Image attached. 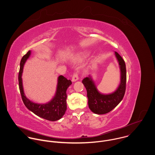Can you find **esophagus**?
<instances>
[{"label": "esophagus", "instance_id": "obj_1", "mask_svg": "<svg viewBox=\"0 0 155 155\" xmlns=\"http://www.w3.org/2000/svg\"><path fill=\"white\" fill-rule=\"evenodd\" d=\"M79 79V78H78V74L77 73H74L72 76V82H76Z\"/></svg>", "mask_w": 155, "mask_h": 155}]
</instances>
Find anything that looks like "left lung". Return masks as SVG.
Here are the masks:
<instances>
[{
    "instance_id": "1",
    "label": "left lung",
    "mask_w": 155,
    "mask_h": 155,
    "mask_svg": "<svg viewBox=\"0 0 155 155\" xmlns=\"http://www.w3.org/2000/svg\"><path fill=\"white\" fill-rule=\"evenodd\" d=\"M114 55L119 63L120 71V82L115 91L109 94L100 93L90 76L82 81L87 91L89 108L95 114H103L110 112L119 104L125 95L127 81L125 63L117 52H114Z\"/></svg>"
}]
</instances>
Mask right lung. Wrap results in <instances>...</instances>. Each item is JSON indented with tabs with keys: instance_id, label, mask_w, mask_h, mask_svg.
<instances>
[{
	"instance_id": "obj_1",
	"label": "right lung",
	"mask_w": 155,
	"mask_h": 155,
	"mask_svg": "<svg viewBox=\"0 0 155 155\" xmlns=\"http://www.w3.org/2000/svg\"><path fill=\"white\" fill-rule=\"evenodd\" d=\"M30 55L31 51H28L22 57L20 62L18 82L22 101L25 107L36 115L50 121L58 120L63 116L66 111V91L68 87L71 85V81L67 80L66 78L61 75L58 78L55 94L50 101L45 104H38L30 101L24 94L21 78L24 65Z\"/></svg>"
}]
</instances>
